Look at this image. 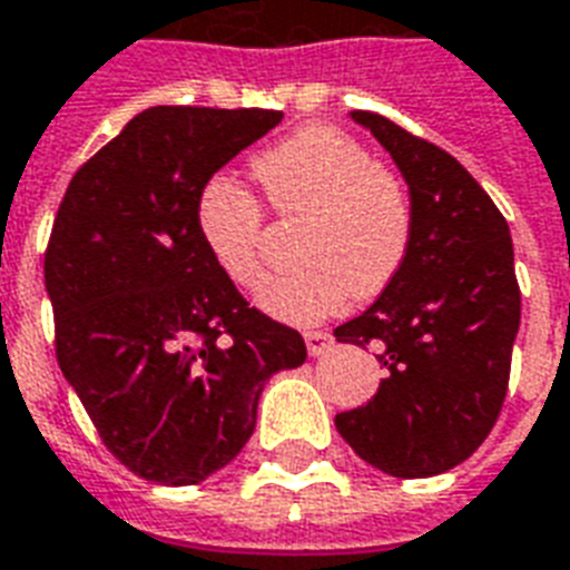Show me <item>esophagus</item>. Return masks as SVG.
Wrapping results in <instances>:
<instances>
[{
  "mask_svg": "<svg viewBox=\"0 0 570 570\" xmlns=\"http://www.w3.org/2000/svg\"><path fill=\"white\" fill-rule=\"evenodd\" d=\"M333 347V335L324 333V330H315V333H306V351L308 356H324L326 351Z\"/></svg>",
  "mask_w": 570,
  "mask_h": 570,
  "instance_id": "obj_1",
  "label": "esophagus"
}]
</instances>
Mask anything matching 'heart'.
<instances>
[{"label": "heart", "instance_id": "1", "mask_svg": "<svg viewBox=\"0 0 570 570\" xmlns=\"http://www.w3.org/2000/svg\"><path fill=\"white\" fill-rule=\"evenodd\" d=\"M264 198L282 219H306L297 273L271 279L258 294L267 315L315 324L347 299H372L399 279L413 244V202L395 171L335 127H303L253 160ZM202 244L240 285L264 276V207L232 178H210L196 207Z\"/></svg>", "mask_w": 570, "mask_h": 570}]
</instances>
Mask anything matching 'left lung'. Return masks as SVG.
Segmentation results:
<instances>
[{
  "label": "left lung",
  "instance_id": "1",
  "mask_svg": "<svg viewBox=\"0 0 570 570\" xmlns=\"http://www.w3.org/2000/svg\"><path fill=\"white\" fill-rule=\"evenodd\" d=\"M407 180L413 244L399 279L335 342L377 347L368 404L335 416L365 464L395 479L452 470L484 443L509 390L520 288L509 223L443 148L377 112H351Z\"/></svg>",
  "mask_w": 570,
  "mask_h": 570
}]
</instances>
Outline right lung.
Instances as JSON below:
<instances>
[{"label": "right lung", "instance_id": "add662e5", "mask_svg": "<svg viewBox=\"0 0 570 570\" xmlns=\"http://www.w3.org/2000/svg\"><path fill=\"white\" fill-rule=\"evenodd\" d=\"M276 109L151 106L68 184L43 255L56 356L109 452L157 484H198L255 431L267 377L306 363L202 244L196 207Z\"/></svg>", "mask_w": 570, "mask_h": 570}]
</instances>
